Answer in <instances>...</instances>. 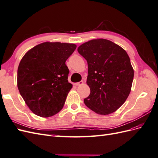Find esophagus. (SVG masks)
<instances>
[{
  "label": "esophagus",
  "instance_id": "1",
  "mask_svg": "<svg viewBox=\"0 0 158 158\" xmlns=\"http://www.w3.org/2000/svg\"><path fill=\"white\" fill-rule=\"evenodd\" d=\"M84 84V82L83 81H80V82H77V83H75V85H76V86H78V85H82Z\"/></svg>",
  "mask_w": 158,
  "mask_h": 158
}]
</instances>
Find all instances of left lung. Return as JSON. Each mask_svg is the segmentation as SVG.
I'll return each instance as SVG.
<instances>
[{"instance_id": "obj_1", "label": "left lung", "mask_w": 158, "mask_h": 158, "mask_svg": "<svg viewBox=\"0 0 158 158\" xmlns=\"http://www.w3.org/2000/svg\"><path fill=\"white\" fill-rule=\"evenodd\" d=\"M78 51L88 66L86 83L90 94L84 99L85 105L102 115L117 111L128 97L134 78L127 52L105 39L85 42L78 47Z\"/></svg>"}]
</instances>
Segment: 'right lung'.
<instances>
[{
	"instance_id": "add662e5",
	"label": "right lung",
	"mask_w": 158,
	"mask_h": 158,
	"mask_svg": "<svg viewBox=\"0 0 158 158\" xmlns=\"http://www.w3.org/2000/svg\"><path fill=\"white\" fill-rule=\"evenodd\" d=\"M76 48L74 44L45 42L22 57L18 69V88L36 115L51 117L63 109L73 88L65 62Z\"/></svg>"
}]
</instances>
